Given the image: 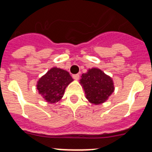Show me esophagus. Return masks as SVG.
Instances as JSON below:
<instances>
[{
    "label": "esophagus",
    "instance_id": "34e87169",
    "mask_svg": "<svg viewBox=\"0 0 152 152\" xmlns=\"http://www.w3.org/2000/svg\"><path fill=\"white\" fill-rule=\"evenodd\" d=\"M72 77H73V78L75 79V80H77L79 79V77H80V75H77H77H74Z\"/></svg>",
    "mask_w": 152,
    "mask_h": 152
}]
</instances>
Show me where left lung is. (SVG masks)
Returning a JSON list of instances; mask_svg holds the SVG:
<instances>
[{"instance_id":"8db88e82","label":"left lung","mask_w":152,"mask_h":152,"mask_svg":"<svg viewBox=\"0 0 152 152\" xmlns=\"http://www.w3.org/2000/svg\"><path fill=\"white\" fill-rule=\"evenodd\" d=\"M80 84L84 88L86 98L95 105L107 101L115 90L112 77L96 68H90L82 74Z\"/></svg>"}]
</instances>
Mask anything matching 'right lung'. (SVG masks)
I'll list each match as a JSON object with an SVG mask.
<instances>
[{
  "instance_id": "right-lung-1",
  "label": "right lung",
  "mask_w": 152,
  "mask_h": 152,
  "mask_svg": "<svg viewBox=\"0 0 152 152\" xmlns=\"http://www.w3.org/2000/svg\"><path fill=\"white\" fill-rule=\"evenodd\" d=\"M73 81L67 71L53 67L38 80L36 88L44 100L49 103H56L61 100L64 91Z\"/></svg>"
}]
</instances>
